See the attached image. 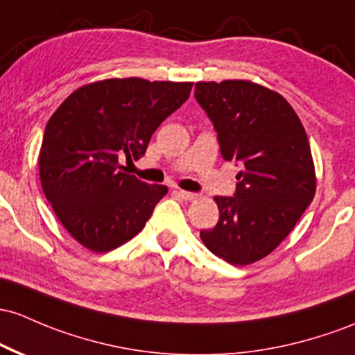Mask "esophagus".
<instances>
[{
    "instance_id": "esophagus-1",
    "label": "esophagus",
    "mask_w": 355,
    "mask_h": 355,
    "mask_svg": "<svg viewBox=\"0 0 355 355\" xmlns=\"http://www.w3.org/2000/svg\"><path fill=\"white\" fill-rule=\"evenodd\" d=\"M177 193H178V197L184 198V200H187V202L196 200V198H197V193H193V192H187V190H177Z\"/></svg>"
}]
</instances>
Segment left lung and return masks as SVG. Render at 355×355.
Instances as JSON below:
<instances>
[{"mask_svg":"<svg viewBox=\"0 0 355 355\" xmlns=\"http://www.w3.org/2000/svg\"><path fill=\"white\" fill-rule=\"evenodd\" d=\"M225 162H237L236 193L216 197L219 222L200 231L220 259L246 266L270 254L290 234L317 189L305 128L278 92L251 80L197 83Z\"/></svg>","mask_w":355,"mask_h":355,"instance_id":"left-lung-1","label":"left lung"}]
</instances>
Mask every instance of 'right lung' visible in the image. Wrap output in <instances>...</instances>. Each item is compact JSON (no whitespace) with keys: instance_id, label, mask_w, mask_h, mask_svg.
Wrapping results in <instances>:
<instances>
[{"instance_id":"right-lung-1","label":"right lung","mask_w":355,"mask_h":355,"mask_svg":"<svg viewBox=\"0 0 355 355\" xmlns=\"http://www.w3.org/2000/svg\"><path fill=\"white\" fill-rule=\"evenodd\" d=\"M192 83L106 79L73 91L49 119L40 182L69 234L94 252L128 243L145 227L165 185L123 171L119 158L145 155L151 135L189 99Z\"/></svg>"}]
</instances>
